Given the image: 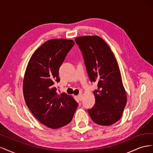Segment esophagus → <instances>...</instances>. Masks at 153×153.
Segmentation results:
<instances>
[{"instance_id": "1", "label": "esophagus", "mask_w": 153, "mask_h": 153, "mask_svg": "<svg viewBox=\"0 0 153 153\" xmlns=\"http://www.w3.org/2000/svg\"><path fill=\"white\" fill-rule=\"evenodd\" d=\"M77 98H78V100L79 101H82V99H83V98H82V94H79L78 95V96H77Z\"/></svg>"}]
</instances>
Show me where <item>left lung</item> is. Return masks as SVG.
Returning <instances> with one entry per match:
<instances>
[{"label": "left lung", "instance_id": "obj_1", "mask_svg": "<svg viewBox=\"0 0 153 153\" xmlns=\"http://www.w3.org/2000/svg\"><path fill=\"white\" fill-rule=\"evenodd\" d=\"M80 49L88 76L98 84L93 91L95 104L87 109L95 123L110 126L121 119L126 104V94L116 59L108 45L99 36L75 39Z\"/></svg>", "mask_w": 153, "mask_h": 153}]
</instances>
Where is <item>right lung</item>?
Segmentation results:
<instances>
[{
	"instance_id": "add662e5",
	"label": "right lung",
	"mask_w": 153,
	"mask_h": 153,
	"mask_svg": "<svg viewBox=\"0 0 153 153\" xmlns=\"http://www.w3.org/2000/svg\"><path fill=\"white\" fill-rule=\"evenodd\" d=\"M75 42L54 39L43 43L32 55L25 74L23 91L25 103L35 117L57 129L71 121L78 103L66 93L58 95L59 68Z\"/></svg>"
}]
</instances>
